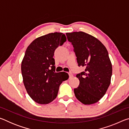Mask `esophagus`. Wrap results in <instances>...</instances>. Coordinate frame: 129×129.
<instances>
[{
    "label": "esophagus",
    "mask_w": 129,
    "mask_h": 129,
    "mask_svg": "<svg viewBox=\"0 0 129 129\" xmlns=\"http://www.w3.org/2000/svg\"><path fill=\"white\" fill-rule=\"evenodd\" d=\"M68 74H69V78H72V77H73V74L72 73L70 72V73H69Z\"/></svg>",
    "instance_id": "34e87169"
}]
</instances>
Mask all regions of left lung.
Here are the masks:
<instances>
[{
    "label": "left lung",
    "mask_w": 129,
    "mask_h": 129,
    "mask_svg": "<svg viewBox=\"0 0 129 129\" xmlns=\"http://www.w3.org/2000/svg\"><path fill=\"white\" fill-rule=\"evenodd\" d=\"M66 35L74 47L78 65L85 68L84 72L76 75L80 84L74 89L76 97L85 105L96 103L110 84L112 65L108 52L99 40L84 32Z\"/></svg>",
    "instance_id": "left-lung-1"
}]
</instances>
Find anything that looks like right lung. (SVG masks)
Listing matches in <instances>:
<instances>
[{"label": "right lung", "mask_w": 129, "mask_h": 129, "mask_svg": "<svg viewBox=\"0 0 129 129\" xmlns=\"http://www.w3.org/2000/svg\"><path fill=\"white\" fill-rule=\"evenodd\" d=\"M67 40L59 32L39 37L30 44L21 62L24 85L28 95L40 104H48L56 99L62 81L68 74L55 72L54 52Z\"/></svg>", "instance_id": "right-lung-1"}]
</instances>
